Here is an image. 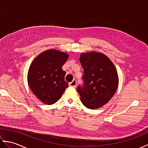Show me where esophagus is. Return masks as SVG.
Returning a JSON list of instances; mask_svg holds the SVG:
<instances>
[{"label":"esophagus","mask_w":148,"mask_h":148,"mask_svg":"<svg viewBox=\"0 0 148 148\" xmlns=\"http://www.w3.org/2000/svg\"><path fill=\"white\" fill-rule=\"evenodd\" d=\"M76 84H77V81L75 80V79H74L73 81H72V82L69 83V86H71L75 87V86H76Z\"/></svg>","instance_id":"obj_1"}]
</instances>
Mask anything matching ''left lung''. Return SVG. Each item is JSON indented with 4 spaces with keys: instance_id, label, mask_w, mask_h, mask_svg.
<instances>
[{
    "instance_id": "left-lung-1",
    "label": "left lung",
    "mask_w": 148,
    "mask_h": 148,
    "mask_svg": "<svg viewBox=\"0 0 148 148\" xmlns=\"http://www.w3.org/2000/svg\"><path fill=\"white\" fill-rule=\"evenodd\" d=\"M79 61L84 70L83 86L77 90L83 104L90 109L108 103L118 88L119 78L114 65L102 53H81Z\"/></svg>"
}]
</instances>
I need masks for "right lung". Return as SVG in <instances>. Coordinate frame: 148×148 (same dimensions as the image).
Wrapping results in <instances>:
<instances>
[{
  "mask_svg": "<svg viewBox=\"0 0 148 148\" xmlns=\"http://www.w3.org/2000/svg\"><path fill=\"white\" fill-rule=\"evenodd\" d=\"M69 55L56 49H48L34 60L28 71L27 81L31 91L45 104L51 105L61 98L69 86L64 79L62 66Z\"/></svg>",
  "mask_w": 148,
  "mask_h": 148,
  "instance_id": "right-lung-1",
  "label": "right lung"
}]
</instances>
